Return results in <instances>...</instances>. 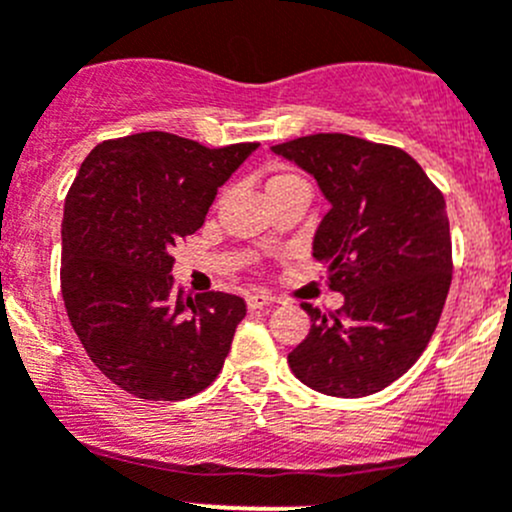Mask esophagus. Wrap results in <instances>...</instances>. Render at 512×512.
Returning <instances> with one entry per match:
<instances>
[{
    "label": "esophagus",
    "instance_id": "esophagus-1",
    "mask_svg": "<svg viewBox=\"0 0 512 512\" xmlns=\"http://www.w3.org/2000/svg\"><path fill=\"white\" fill-rule=\"evenodd\" d=\"M272 302H275V297L260 295V292H257V295L247 297V307H250V310H265V307H270Z\"/></svg>",
    "mask_w": 512,
    "mask_h": 512
}]
</instances>
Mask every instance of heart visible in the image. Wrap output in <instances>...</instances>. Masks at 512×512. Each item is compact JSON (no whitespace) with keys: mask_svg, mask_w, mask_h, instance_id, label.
Returning a JSON list of instances; mask_svg holds the SVG:
<instances>
[{"mask_svg":"<svg viewBox=\"0 0 512 512\" xmlns=\"http://www.w3.org/2000/svg\"><path fill=\"white\" fill-rule=\"evenodd\" d=\"M285 180H295V175H275L270 182H267V187L277 185V182H285Z\"/></svg>","mask_w":512,"mask_h":512,"instance_id":"b5f03b06","label":"heart"}]
</instances>
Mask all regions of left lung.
<instances>
[{"label": "left lung", "mask_w": 512, "mask_h": 512, "mask_svg": "<svg viewBox=\"0 0 512 512\" xmlns=\"http://www.w3.org/2000/svg\"><path fill=\"white\" fill-rule=\"evenodd\" d=\"M272 152L315 177L330 202L312 255L345 295L330 317L302 305L312 325L287 362L317 393L365 398L408 372L438 327L453 280L445 200L398 147L335 132Z\"/></svg>", "instance_id": "8db88e82"}]
</instances>
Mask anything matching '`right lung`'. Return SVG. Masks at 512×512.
<instances>
[{
  "label": "right lung",
  "mask_w": 512,
  "mask_h": 512,
  "mask_svg": "<svg viewBox=\"0 0 512 512\" xmlns=\"http://www.w3.org/2000/svg\"><path fill=\"white\" fill-rule=\"evenodd\" d=\"M257 142L210 150L170 132L107 140L64 200L62 297L89 360L142 400H185L220 375L245 300L187 297L172 247L195 235Z\"/></svg>",
  "instance_id": "right-lung-1"
}]
</instances>
